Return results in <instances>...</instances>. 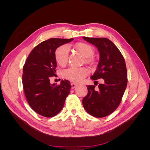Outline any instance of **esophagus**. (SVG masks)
Here are the masks:
<instances>
[{"label":"esophagus","instance_id":"1","mask_svg":"<svg viewBox=\"0 0 150 150\" xmlns=\"http://www.w3.org/2000/svg\"><path fill=\"white\" fill-rule=\"evenodd\" d=\"M71 87H72V89H74V88H75L76 86H78V84H76V83H71Z\"/></svg>","mask_w":150,"mask_h":150}]
</instances>
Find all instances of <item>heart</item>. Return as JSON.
Instances as JSON below:
<instances>
[{
	"label": "heart",
	"instance_id": "b5f03b06",
	"mask_svg": "<svg viewBox=\"0 0 150 150\" xmlns=\"http://www.w3.org/2000/svg\"><path fill=\"white\" fill-rule=\"evenodd\" d=\"M76 48L81 55L86 58L91 57L94 53L93 47L84 42L78 43L76 45ZM69 53V48L67 45H62L59 47L55 52V57L57 64L61 66H64L67 62ZM88 73V69L85 67H71L63 71L62 74L64 78L72 82L79 83Z\"/></svg>",
	"mask_w": 150,
	"mask_h": 150
}]
</instances>
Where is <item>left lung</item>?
<instances>
[{
  "mask_svg": "<svg viewBox=\"0 0 150 150\" xmlns=\"http://www.w3.org/2000/svg\"><path fill=\"white\" fill-rule=\"evenodd\" d=\"M83 38L96 46L99 53L96 70L90 78L104 81L97 90L94 85L87 86L88 94L83 99V105L89 115L103 117L116 110L125 91L128 83L125 61L120 50L108 39Z\"/></svg>",
  "mask_w": 150,
  "mask_h": 150,
  "instance_id": "obj_1",
  "label": "left lung"
}]
</instances>
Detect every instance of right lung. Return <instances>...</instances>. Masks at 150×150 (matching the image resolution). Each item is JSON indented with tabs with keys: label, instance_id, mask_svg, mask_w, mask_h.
<instances>
[{
	"label": "right lung",
	"instance_id": "obj_1",
	"mask_svg": "<svg viewBox=\"0 0 150 150\" xmlns=\"http://www.w3.org/2000/svg\"><path fill=\"white\" fill-rule=\"evenodd\" d=\"M73 39L51 38L45 40L35 46L27 58L22 84L29 106L40 115L50 117L57 115L70 93L69 81L61 80V84L57 85L50 83V79L56 75V50Z\"/></svg>",
	"mask_w": 150,
	"mask_h": 150
}]
</instances>
